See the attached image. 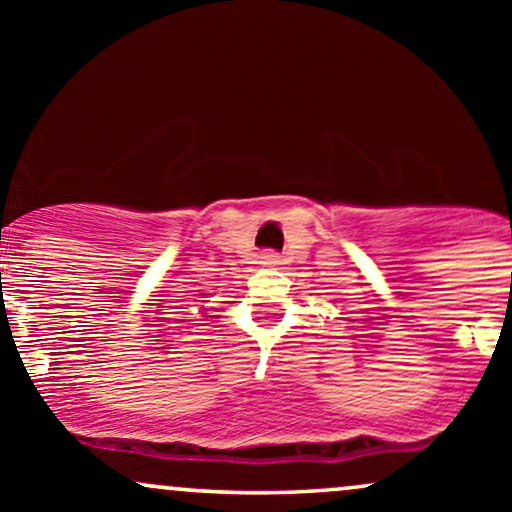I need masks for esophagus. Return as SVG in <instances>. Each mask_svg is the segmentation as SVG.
<instances>
[{"instance_id":"1","label":"esophagus","mask_w":512,"mask_h":512,"mask_svg":"<svg viewBox=\"0 0 512 512\" xmlns=\"http://www.w3.org/2000/svg\"><path fill=\"white\" fill-rule=\"evenodd\" d=\"M260 265L277 267L279 265V255H277V252H262V255H260Z\"/></svg>"}]
</instances>
